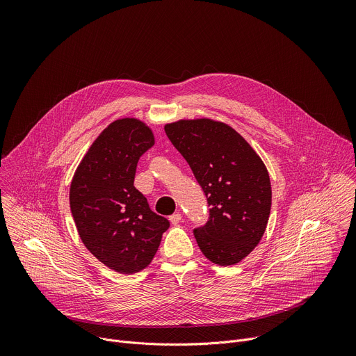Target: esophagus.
I'll list each match as a JSON object with an SVG mask.
<instances>
[{
	"label": "esophagus",
	"mask_w": 356,
	"mask_h": 356,
	"mask_svg": "<svg viewBox=\"0 0 356 356\" xmlns=\"http://www.w3.org/2000/svg\"><path fill=\"white\" fill-rule=\"evenodd\" d=\"M169 220H170V222H172L173 225H177V224L180 222V220H181V214L175 213V214H172V216L169 217Z\"/></svg>",
	"instance_id": "34e87169"
}]
</instances>
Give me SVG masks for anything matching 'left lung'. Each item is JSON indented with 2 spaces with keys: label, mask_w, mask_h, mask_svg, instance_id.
<instances>
[{
  "label": "left lung",
  "mask_w": 356,
  "mask_h": 356,
  "mask_svg": "<svg viewBox=\"0 0 356 356\" xmlns=\"http://www.w3.org/2000/svg\"><path fill=\"white\" fill-rule=\"evenodd\" d=\"M165 132L193 170L210 206L194 229L204 257L216 265L241 262L262 239L272 206L268 169L229 125L209 118L166 124Z\"/></svg>",
  "instance_id": "left-lung-1"
}]
</instances>
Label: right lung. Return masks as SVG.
<instances>
[{
    "mask_svg": "<svg viewBox=\"0 0 356 356\" xmlns=\"http://www.w3.org/2000/svg\"><path fill=\"white\" fill-rule=\"evenodd\" d=\"M154 143L142 121H114L92 142L70 186L72 216L83 243L101 264L124 275L152 262L170 225L134 186L138 161Z\"/></svg>",
    "mask_w": 356,
    "mask_h": 356,
    "instance_id": "1",
    "label": "right lung"
}]
</instances>
